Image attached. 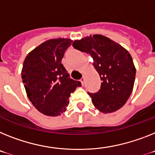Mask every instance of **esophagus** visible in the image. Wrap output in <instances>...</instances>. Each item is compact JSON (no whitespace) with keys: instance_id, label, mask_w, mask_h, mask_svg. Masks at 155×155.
Here are the masks:
<instances>
[{"instance_id":"obj_1","label":"esophagus","mask_w":155,"mask_h":155,"mask_svg":"<svg viewBox=\"0 0 155 155\" xmlns=\"http://www.w3.org/2000/svg\"><path fill=\"white\" fill-rule=\"evenodd\" d=\"M80 82H81L82 85H84V82H85V78H84V77L81 78V80H80Z\"/></svg>"}]
</instances>
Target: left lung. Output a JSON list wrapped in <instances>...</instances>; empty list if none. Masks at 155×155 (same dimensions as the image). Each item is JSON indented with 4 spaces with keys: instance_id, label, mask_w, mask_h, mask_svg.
Returning <instances> with one entry per match:
<instances>
[{
    "instance_id": "1",
    "label": "left lung",
    "mask_w": 155,
    "mask_h": 155,
    "mask_svg": "<svg viewBox=\"0 0 155 155\" xmlns=\"http://www.w3.org/2000/svg\"><path fill=\"white\" fill-rule=\"evenodd\" d=\"M72 45L91 56L102 80L98 91L88 93L94 107L103 114L120 109L132 94L136 78V68L128 50L102 35L75 40Z\"/></svg>"
}]
</instances>
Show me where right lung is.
I'll return each mask as SVG.
<instances>
[{
    "instance_id": "right-lung-1",
    "label": "right lung",
    "mask_w": 155,
    "mask_h": 155,
    "mask_svg": "<svg viewBox=\"0 0 155 155\" xmlns=\"http://www.w3.org/2000/svg\"><path fill=\"white\" fill-rule=\"evenodd\" d=\"M69 38H54L44 41L30 52L23 61L21 75L27 95L40 113L57 117L65 112L68 97L80 81L69 78L61 64Z\"/></svg>"
}]
</instances>
